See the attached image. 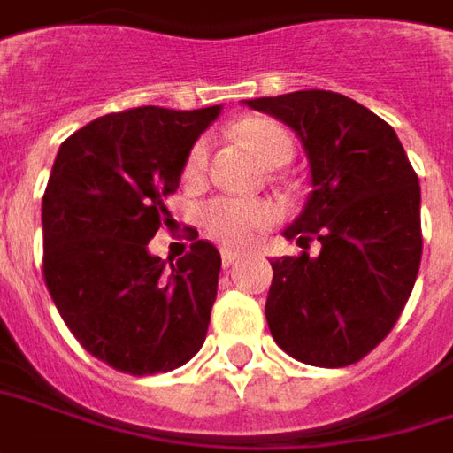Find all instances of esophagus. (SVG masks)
Masks as SVG:
<instances>
[{"instance_id": "34e87169", "label": "esophagus", "mask_w": 453, "mask_h": 453, "mask_svg": "<svg viewBox=\"0 0 453 453\" xmlns=\"http://www.w3.org/2000/svg\"><path fill=\"white\" fill-rule=\"evenodd\" d=\"M239 257H242V254L234 251V249H221V264H224V266H232Z\"/></svg>"}]
</instances>
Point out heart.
<instances>
[{"instance_id": "obj_1", "label": "heart", "mask_w": 453, "mask_h": 453, "mask_svg": "<svg viewBox=\"0 0 453 453\" xmlns=\"http://www.w3.org/2000/svg\"><path fill=\"white\" fill-rule=\"evenodd\" d=\"M239 137L246 148L257 155V160L266 167H273L276 162H288L293 157V140L291 135L271 120H251L239 127ZM209 142L196 140L185 160L187 177H199L207 167ZM204 226L211 236L229 246H246L257 239L258 234L268 229L276 219V209L268 202L254 199H214L209 202L204 211Z\"/></svg>"}]
</instances>
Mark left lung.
Returning <instances> with one entry per match:
<instances>
[{
  "mask_svg": "<svg viewBox=\"0 0 453 453\" xmlns=\"http://www.w3.org/2000/svg\"><path fill=\"white\" fill-rule=\"evenodd\" d=\"M244 105L298 135L313 192L283 229L320 254L271 261L268 330L280 350L316 367H348L388 338L422 261L419 180L397 133L333 90H296Z\"/></svg>",
  "mask_w": 453,
  "mask_h": 453,
  "instance_id": "left-lung-1",
  "label": "left lung"
}]
</instances>
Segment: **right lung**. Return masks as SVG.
Masks as SVG:
<instances>
[{
    "instance_id": "obj_1",
    "label": "right lung",
    "mask_w": 453,
    "mask_h": 453,
    "mask_svg": "<svg viewBox=\"0 0 453 453\" xmlns=\"http://www.w3.org/2000/svg\"><path fill=\"white\" fill-rule=\"evenodd\" d=\"M221 105H142L96 118L58 148L43 192V279L86 350L127 375H157L204 345L221 257L195 242L170 266L148 242L170 217L162 199Z\"/></svg>"
}]
</instances>
